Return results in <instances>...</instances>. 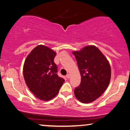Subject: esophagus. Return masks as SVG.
Instances as JSON below:
<instances>
[{"label": "esophagus", "instance_id": "obj_1", "mask_svg": "<svg viewBox=\"0 0 130 130\" xmlns=\"http://www.w3.org/2000/svg\"><path fill=\"white\" fill-rule=\"evenodd\" d=\"M66 77L67 78H70V74H67V75H66Z\"/></svg>", "mask_w": 130, "mask_h": 130}]
</instances>
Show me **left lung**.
<instances>
[{
    "label": "left lung",
    "mask_w": 130,
    "mask_h": 130,
    "mask_svg": "<svg viewBox=\"0 0 130 130\" xmlns=\"http://www.w3.org/2000/svg\"><path fill=\"white\" fill-rule=\"evenodd\" d=\"M73 54L81 77L74 95L83 103H91L102 96L108 86L111 75L109 63L95 46H87Z\"/></svg>",
    "instance_id": "left-lung-1"
}]
</instances>
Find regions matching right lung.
I'll use <instances>...</instances> for the list:
<instances>
[{
  "label": "right lung",
  "mask_w": 130,
  "mask_h": 130,
  "mask_svg": "<svg viewBox=\"0 0 130 130\" xmlns=\"http://www.w3.org/2000/svg\"><path fill=\"white\" fill-rule=\"evenodd\" d=\"M56 56L54 50L40 45L30 53L24 63L26 85L41 100L49 101L56 97L65 81L57 75V67L54 62Z\"/></svg>",
  "instance_id": "add662e5"
}]
</instances>
